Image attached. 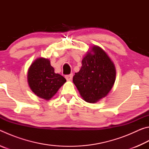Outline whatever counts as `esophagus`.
I'll use <instances>...</instances> for the list:
<instances>
[{"mask_svg": "<svg viewBox=\"0 0 149 149\" xmlns=\"http://www.w3.org/2000/svg\"><path fill=\"white\" fill-rule=\"evenodd\" d=\"M72 77H73V74H69V75H65V78L68 81H70L72 79Z\"/></svg>", "mask_w": 149, "mask_h": 149, "instance_id": "esophagus-1", "label": "esophagus"}]
</instances>
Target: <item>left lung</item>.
Here are the masks:
<instances>
[{"label": "left lung", "instance_id": "left-lung-1", "mask_svg": "<svg viewBox=\"0 0 149 149\" xmlns=\"http://www.w3.org/2000/svg\"><path fill=\"white\" fill-rule=\"evenodd\" d=\"M82 60V66L73 77V82L85 101L95 103L106 97L116 79L114 65L100 47L92 48Z\"/></svg>", "mask_w": 149, "mask_h": 149}]
</instances>
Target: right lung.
Segmentation results:
<instances>
[{
    "label": "right lung",
    "instance_id": "obj_1",
    "mask_svg": "<svg viewBox=\"0 0 149 149\" xmlns=\"http://www.w3.org/2000/svg\"><path fill=\"white\" fill-rule=\"evenodd\" d=\"M27 79L33 92L46 100L51 99L66 81L61 75L55 74L49 60L43 58L37 59L31 65Z\"/></svg>",
    "mask_w": 149,
    "mask_h": 149
}]
</instances>
